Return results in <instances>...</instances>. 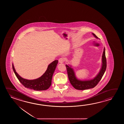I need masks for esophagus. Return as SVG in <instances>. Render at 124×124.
<instances>
[{"instance_id": "esophagus-1", "label": "esophagus", "mask_w": 124, "mask_h": 124, "mask_svg": "<svg viewBox=\"0 0 124 124\" xmlns=\"http://www.w3.org/2000/svg\"><path fill=\"white\" fill-rule=\"evenodd\" d=\"M64 61H65V59L63 58H59L58 60V62L59 63H63Z\"/></svg>"}]
</instances>
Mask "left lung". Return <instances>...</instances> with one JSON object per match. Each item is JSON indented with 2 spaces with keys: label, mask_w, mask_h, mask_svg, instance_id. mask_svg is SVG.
Wrapping results in <instances>:
<instances>
[{
  "label": "left lung",
  "mask_w": 124,
  "mask_h": 124,
  "mask_svg": "<svg viewBox=\"0 0 124 124\" xmlns=\"http://www.w3.org/2000/svg\"><path fill=\"white\" fill-rule=\"evenodd\" d=\"M92 34L95 38L98 39V37L94 34L92 33ZM66 66L70 82L75 89L77 90H85L93 88L95 86H96L98 82L100 81L106 69L107 64L106 59L105 57V47L104 48L103 54L102 56L101 68L99 73L93 79L85 81H82L77 79L74 70L72 68H71V66H69L67 65H66Z\"/></svg>",
  "instance_id": "obj_1"
}]
</instances>
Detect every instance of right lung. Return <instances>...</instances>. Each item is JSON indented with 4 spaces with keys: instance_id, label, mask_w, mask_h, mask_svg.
Returning <instances> with one entry per match:
<instances>
[{
    "instance_id": "1",
    "label": "right lung",
    "mask_w": 124,
    "mask_h": 124,
    "mask_svg": "<svg viewBox=\"0 0 124 124\" xmlns=\"http://www.w3.org/2000/svg\"><path fill=\"white\" fill-rule=\"evenodd\" d=\"M58 63V60L53 61L48 65L46 70L42 76L34 80H27L22 78L16 72L13 64H12V68L16 77L24 86L34 90L41 91L47 90L50 87L53 74Z\"/></svg>"
}]
</instances>
